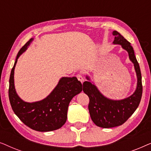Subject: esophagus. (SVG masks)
<instances>
[{
    "mask_svg": "<svg viewBox=\"0 0 151 151\" xmlns=\"http://www.w3.org/2000/svg\"><path fill=\"white\" fill-rule=\"evenodd\" d=\"M76 77H77V78H78V80H79V81H80L82 82H84V77H83V76L82 75V74H80V73H79V74H78L77 76H76Z\"/></svg>",
    "mask_w": 151,
    "mask_h": 151,
    "instance_id": "1",
    "label": "esophagus"
}]
</instances>
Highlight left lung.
<instances>
[{
    "mask_svg": "<svg viewBox=\"0 0 151 151\" xmlns=\"http://www.w3.org/2000/svg\"><path fill=\"white\" fill-rule=\"evenodd\" d=\"M114 44L121 45L129 53V58L134 64L137 73V88L129 98L122 100H112L105 98L94 84L86 81L83 83V91L89 98L88 111L91 118L99 127L113 128L123 124L133 115L139 106L142 96V75L139 63L136 59L133 47L122 35L114 31ZM87 80L88 77H86Z\"/></svg>",
    "mask_w": 151,
    "mask_h": 151,
    "instance_id": "obj_1",
    "label": "left lung"
}]
</instances>
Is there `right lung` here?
Wrapping results in <instances>:
<instances>
[{"instance_id":"1","label":"right lung","mask_w":151,"mask_h":151,"mask_svg":"<svg viewBox=\"0 0 151 151\" xmlns=\"http://www.w3.org/2000/svg\"><path fill=\"white\" fill-rule=\"evenodd\" d=\"M31 38L18 51L9 77V98L14 112L30 129L37 131H55L65 124L71 99L82 91V85L77 78H62L50 95L39 102L29 103L22 100L14 87V74L18 58L26 50Z\"/></svg>"}]
</instances>
